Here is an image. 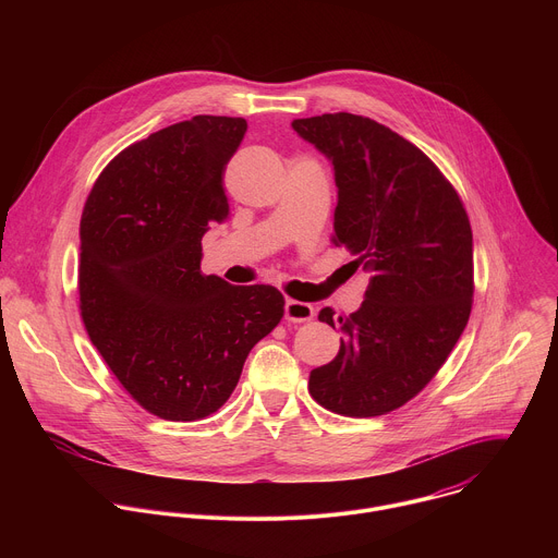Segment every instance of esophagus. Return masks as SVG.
<instances>
[{"instance_id": "1", "label": "esophagus", "mask_w": 558, "mask_h": 558, "mask_svg": "<svg viewBox=\"0 0 558 558\" xmlns=\"http://www.w3.org/2000/svg\"><path fill=\"white\" fill-rule=\"evenodd\" d=\"M313 313H315V308L308 302H300V300H291V298L284 302V317L289 323H306V320H311Z\"/></svg>"}]
</instances>
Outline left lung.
<instances>
[{
    "mask_svg": "<svg viewBox=\"0 0 558 558\" xmlns=\"http://www.w3.org/2000/svg\"><path fill=\"white\" fill-rule=\"evenodd\" d=\"M293 130L333 163L336 247L371 274L362 306L320 323L340 329L333 362L313 368L308 392L331 413L377 417L404 407L437 375L463 333L474 293L465 207L430 158L360 114L295 119Z\"/></svg>",
    "mask_w": 558,
    "mask_h": 558,
    "instance_id": "left-lung-1",
    "label": "left lung"
}]
</instances>
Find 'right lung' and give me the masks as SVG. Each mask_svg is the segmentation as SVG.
<instances>
[{
	"instance_id": "right-lung-1",
	"label": "right lung",
	"mask_w": 558,
	"mask_h": 558,
	"mask_svg": "<svg viewBox=\"0 0 558 558\" xmlns=\"http://www.w3.org/2000/svg\"><path fill=\"white\" fill-rule=\"evenodd\" d=\"M247 121L198 114L119 151L82 214L78 308L132 400L170 422L216 413L284 315L271 284L201 271L203 233L229 218L222 174Z\"/></svg>"
}]
</instances>
